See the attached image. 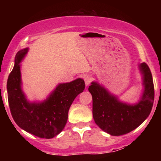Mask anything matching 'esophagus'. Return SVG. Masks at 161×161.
Masks as SVG:
<instances>
[{
  "mask_svg": "<svg viewBox=\"0 0 161 161\" xmlns=\"http://www.w3.org/2000/svg\"><path fill=\"white\" fill-rule=\"evenodd\" d=\"M84 80H85V83H86V86H88L92 82V77L90 76L89 75H87L84 77Z\"/></svg>",
  "mask_w": 161,
  "mask_h": 161,
  "instance_id": "34e87169",
  "label": "esophagus"
}]
</instances>
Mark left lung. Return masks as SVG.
Segmentation results:
<instances>
[{"label": "left lung", "instance_id": "left-lung-1", "mask_svg": "<svg viewBox=\"0 0 161 161\" xmlns=\"http://www.w3.org/2000/svg\"><path fill=\"white\" fill-rule=\"evenodd\" d=\"M145 91L141 101L135 105L119 101L105 88L92 82L88 91L92 95V113L95 123L104 132L119 136L132 132L145 120L152 109L154 88L148 66L140 65Z\"/></svg>", "mask_w": 161, "mask_h": 161}]
</instances>
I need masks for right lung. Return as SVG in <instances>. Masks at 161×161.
<instances>
[{"instance_id": "right-lung-1", "label": "right lung", "mask_w": 161, "mask_h": 161, "mask_svg": "<svg viewBox=\"0 0 161 161\" xmlns=\"http://www.w3.org/2000/svg\"><path fill=\"white\" fill-rule=\"evenodd\" d=\"M28 48L19 51L15 65L7 79L9 107L15 123L29 133L43 138H52L60 133L68 119V111L76 96L85 89L84 80L77 79L60 84L46 101L29 103L21 89L19 63Z\"/></svg>"}]
</instances>
